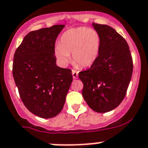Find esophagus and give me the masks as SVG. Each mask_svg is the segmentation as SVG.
<instances>
[{
  "label": "esophagus",
  "instance_id": "esophagus-1",
  "mask_svg": "<svg viewBox=\"0 0 148 148\" xmlns=\"http://www.w3.org/2000/svg\"><path fill=\"white\" fill-rule=\"evenodd\" d=\"M72 75L74 79H77V78L78 77V72L77 71H76L72 70Z\"/></svg>",
  "mask_w": 148,
  "mask_h": 148
}]
</instances>
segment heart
<instances>
[{
    "mask_svg": "<svg viewBox=\"0 0 148 148\" xmlns=\"http://www.w3.org/2000/svg\"><path fill=\"white\" fill-rule=\"evenodd\" d=\"M101 47V36L92 28L76 27L65 31L55 47V55L62 63L70 61V55L75 63L88 67L95 62Z\"/></svg>",
    "mask_w": 148,
    "mask_h": 148,
    "instance_id": "b5f03b06",
    "label": "heart"
}]
</instances>
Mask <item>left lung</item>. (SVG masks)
Instances as JSON below:
<instances>
[{
  "label": "left lung",
  "mask_w": 148,
  "mask_h": 148,
  "mask_svg": "<svg viewBox=\"0 0 148 148\" xmlns=\"http://www.w3.org/2000/svg\"><path fill=\"white\" fill-rule=\"evenodd\" d=\"M101 36L98 56L89 69L79 73L82 95L92 110L107 112L124 100L133 74L127 42L111 27L92 23Z\"/></svg>",
  "instance_id": "left-lung-1"
}]
</instances>
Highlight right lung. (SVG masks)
<instances>
[{
  "mask_svg": "<svg viewBox=\"0 0 148 148\" xmlns=\"http://www.w3.org/2000/svg\"><path fill=\"white\" fill-rule=\"evenodd\" d=\"M65 25L31 31L14 54L12 74L21 99L30 112L51 119L62 111L73 80L71 71L56 65V39Z\"/></svg>",
  "mask_w": 148,
  "mask_h": 148,
  "instance_id": "1",
  "label": "right lung"
}]
</instances>
